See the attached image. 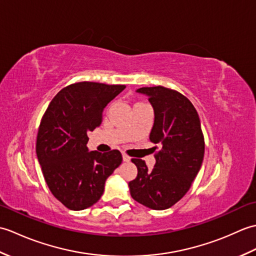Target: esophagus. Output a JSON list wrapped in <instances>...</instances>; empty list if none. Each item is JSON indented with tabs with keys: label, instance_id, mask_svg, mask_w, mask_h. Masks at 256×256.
<instances>
[{
	"label": "esophagus",
	"instance_id": "1",
	"mask_svg": "<svg viewBox=\"0 0 256 256\" xmlns=\"http://www.w3.org/2000/svg\"><path fill=\"white\" fill-rule=\"evenodd\" d=\"M122 158H123V162H126L131 160V158H130V157L126 154H122Z\"/></svg>",
	"mask_w": 256,
	"mask_h": 256
}]
</instances>
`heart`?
I'll list each match as a JSON object with an SVG mask.
<instances>
[{
	"instance_id": "obj_1",
	"label": "heart",
	"mask_w": 256,
	"mask_h": 256,
	"mask_svg": "<svg viewBox=\"0 0 256 256\" xmlns=\"http://www.w3.org/2000/svg\"><path fill=\"white\" fill-rule=\"evenodd\" d=\"M138 104H140V103H138Z\"/></svg>"
}]
</instances>
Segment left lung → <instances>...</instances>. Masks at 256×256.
<instances>
[{"label":"left lung","instance_id":"8db88e82","mask_svg":"<svg viewBox=\"0 0 256 256\" xmlns=\"http://www.w3.org/2000/svg\"><path fill=\"white\" fill-rule=\"evenodd\" d=\"M148 96L154 108L152 143L160 144L155 166L133 158L138 176L128 182L132 198L148 208H170L187 194L200 170L204 140L200 120L192 103L178 91L165 86H144L136 90Z\"/></svg>","mask_w":256,"mask_h":256}]
</instances>
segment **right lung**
Listing matches in <instances>:
<instances>
[{"label":"right lung","instance_id":"right-lung-1","mask_svg":"<svg viewBox=\"0 0 256 256\" xmlns=\"http://www.w3.org/2000/svg\"><path fill=\"white\" fill-rule=\"evenodd\" d=\"M123 84L78 82L54 98L42 118L36 154L52 194L70 210H84L101 198L106 178L122 162L118 150H89L88 133L100 126L106 106Z\"/></svg>","mask_w":256,"mask_h":256}]
</instances>
